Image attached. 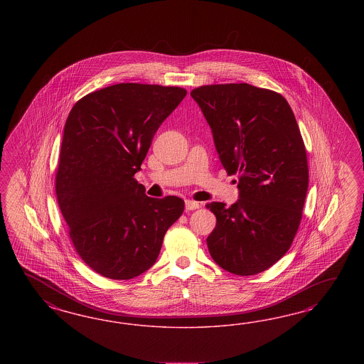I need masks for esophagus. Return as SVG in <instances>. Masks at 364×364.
Segmentation results:
<instances>
[{
    "instance_id": "esophagus-1",
    "label": "esophagus",
    "mask_w": 364,
    "mask_h": 364,
    "mask_svg": "<svg viewBox=\"0 0 364 364\" xmlns=\"http://www.w3.org/2000/svg\"><path fill=\"white\" fill-rule=\"evenodd\" d=\"M198 207H200V204H198V201H193V200H186V210H198Z\"/></svg>"
}]
</instances>
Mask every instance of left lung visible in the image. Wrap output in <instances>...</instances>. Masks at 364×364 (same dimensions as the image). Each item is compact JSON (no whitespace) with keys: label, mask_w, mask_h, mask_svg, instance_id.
I'll list each match as a JSON object with an SVG mask.
<instances>
[{"label":"left lung","mask_w":364,"mask_h":364,"mask_svg":"<svg viewBox=\"0 0 364 364\" xmlns=\"http://www.w3.org/2000/svg\"><path fill=\"white\" fill-rule=\"evenodd\" d=\"M213 134L221 164L237 175L239 200L212 201L210 256L235 275L260 274L289 250L309 189L306 148L287 100L250 84L191 92Z\"/></svg>","instance_id":"8db88e82"}]
</instances>
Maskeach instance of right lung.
Instances as JSON below:
<instances>
[{"instance_id":"right-lung-1","label":"right lung","mask_w":364,"mask_h":364,"mask_svg":"<svg viewBox=\"0 0 364 364\" xmlns=\"http://www.w3.org/2000/svg\"><path fill=\"white\" fill-rule=\"evenodd\" d=\"M187 90L136 82L78 100L66 119L55 193L73 245L100 275L128 280L154 264L184 200L134 180L154 133Z\"/></svg>"}]
</instances>
